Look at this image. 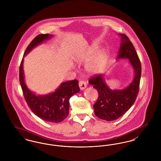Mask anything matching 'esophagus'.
I'll return each mask as SVG.
<instances>
[{"label": "esophagus", "instance_id": "1", "mask_svg": "<svg viewBox=\"0 0 161 161\" xmlns=\"http://www.w3.org/2000/svg\"><path fill=\"white\" fill-rule=\"evenodd\" d=\"M79 87L81 90H84V89L87 87V84L84 81H79Z\"/></svg>", "mask_w": 161, "mask_h": 161}]
</instances>
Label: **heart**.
<instances>
[{"label": "heart", "instance_id": "obj_1", "mask_svg": "<svg viewBox=\"0 0 161 161\" xmlns=\"http://www.w3.org/2000/svg\"><path fill=\"white\" fill-rule=\"evenodd\" d=\"M93 51H90L86 55V60H88L92 54ZM106 55L103 51H100L96 54L91 61L86 65V69L92 74L98 73L103 67L106 63Z\"/></svg>", "mask_w": 161, "mask_h": 161}]
</instances>
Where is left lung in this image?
<instances>
[{"label":"left lung","mask_w":161,"mask_h":161,"mask_svg":"<svg viewBox=\"0 0 161 161\" xmlns=\"http://www.w3.org/2000/svg\"><path fill=\"white\" fill-rule=\"evenodd\" d=\"M121 36V46L117 59L129 60L135 72V77L130 85L120 90H112L108 87L103 75H95L89 83L98 92V98L93 105L95 115L100 119L111 121L124 115L133 106L138 96L141 76V64L135 47L124 34Z\"/></svg>","instance_id":"left-lung-1"}]
</instances>
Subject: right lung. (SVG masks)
Listing matches in <instances>:
<instances>
[{
	"label": "right lung",
	"mask_w": 161,
	"mask_h": 161,
	"mask_svg": "<svg viewBox=\"0 0 161 161\" xmlns=\"http://www.w3.org/2000/svg\"><path fill=\"white\" fill-rule=\"evenodd\" d=\"M52 35L39 34L32 40L27 47L23 56L49 38ZM23 58L19 68V80L24 98L31 111L42 119L50 123L63 121L69 114V99L74 94L80 92L78 81L74 80L63 83L55 92L45 95H36L27 87L24 79Z\"/></svg>",
	"instance_id": "obj_1"
}]
</instances>
